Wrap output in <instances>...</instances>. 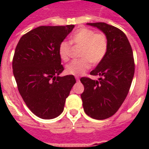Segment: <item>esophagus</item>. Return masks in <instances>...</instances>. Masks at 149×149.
Returning a JSON list of instances; mask_svg holds the SVG:
<instances>
[{
  "label": "esophagus",
  "instance_id": "esophagus-1",
  "mask_svg": "<svg viewBox=\"0 0 149 149\" xmlns=\"http://www.w3.org/2000/svg\"><path fill=\"white\" fill-rule=\"evenodd\" d=\"M76 80H77V81H80V78H79V77H76Z\"/></svg>",
  "mask_w": 149,
  "mask_h": 149
}]
</instances>
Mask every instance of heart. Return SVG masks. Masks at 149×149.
<instances>
[{
	"mask_svg": "<svg viewBox=\"0 0 149 149\" xmlns=\"http://www.w3.org/2000/svg\"><path fill=\"white\" fill-rule=\"evenodd\" d=\"M69 42L72 45H81L79 56L81 58L73 60L65 67L69 75L80 76L84 74L90 68L91 63L97 65L104 58L108 51L109 42L104 33H96L91 29L81 27L75 31L70 37ZM71 47L67 41L59 45L58 54L63 61H67L70 56Z\"/></svg>",
	"mask_w": 149,
	"mask_h": 149,
	"instance_id": "heart-1",
	"label": "heart"
}]
</instances>
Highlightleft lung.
Segmentation results:
<instances>
[{"mask_svg":"<svg viewBox=\"0 0 149 149\" xmlns=\"http://www.w3.org/2000/svg\"><path fill=\"white\" fill-rule=\"evenodd\" d=\"M107 37L109 47L104 58L91 72L97 81L81 78L84 90L81 97L84 112L96 120H104L117 112L128 93L134 76L133 53L121 30L104 22L88 23Z\"/></svg>","mask_w":149,"mask_h":149,"instance_id":"1","label":"left lung"}]
</instances>
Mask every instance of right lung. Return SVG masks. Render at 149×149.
Returning <instances> with one entry per match:
<instances>
[{
  "mask_svg": "<svg viewBox=\"0 0 149 149\" xmlns=\"http://www.w3.org/2000/svg\"><path fill=\"white\" fill-rule=\"evenodd\" d=\"M74 28L40 26L22 36L15 49L13 69L18 90L33 114L45 120L64 111L66 98L76 83L73 75L60 77L64 70L59 45Z\"/></svg>",
  "mask_w": 149,
  "mask_h": 149,
  "instance_id": "right-lung-1",
  "label": "right lung"
}]
</instances>
